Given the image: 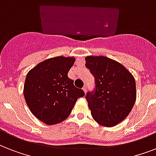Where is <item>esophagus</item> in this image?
Listing matches in <instances>:
<instances>
[{"mask_svg": "<svg viewBox=\"0 0 156 156\" xmlns=\"http://www.w3.org/2000/svg\"><path fill=\"white\" fill-rule=\"evenodd\" d=\"M83 91H84V92H87V86H84V87H83Z\"/></svg>", "mask_w": 156, "mask_h": 156, "instance_id": "1", "label": "esophagus"}]
</instances>
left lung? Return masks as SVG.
I'll return each instance as SVG.
<instances>
[{"label": "left lung", "mask_w": 156, "mask_h": 156, "mask_svg": "<svg viewBox=\"0 0 156 156\" xmlns=\"http://www.w3.org/2000/svg\"><path fill=\"white\" fill-rule=\"evenodd\" d=\"M85 60L86 67L95 78V90L86 95L91 116L103 126H116L135 103L134 78L121 63L106 56H89Z\"/></svg>", "instance_id": "obj_1"}]
</instances>
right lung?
Returning a JSON list of instances; mask_svg holds the SVG:
<instances>
[{
    "label": "right lung",
    "instance_id": "add662e5",
    "mask_svg": "<svg viewBox=\"0 0 156 156\" xmlns=\"http://www.w3.org/2000/svg\"><path fill=\"white\" fill-rule=\"evenodd\" d=\"M74 61V57L66 56L47 59L30 69L26 77V103L33 115L44 123L55 125L66 120L77 100L85 95L68 77Z\"/></svg>",
    "mask_w": 156,
    "mask_h": 156
}]
</instances>
